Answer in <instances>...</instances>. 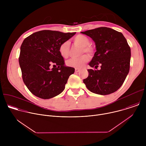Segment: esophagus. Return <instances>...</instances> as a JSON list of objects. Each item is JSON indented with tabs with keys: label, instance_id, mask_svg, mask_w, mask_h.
<instances>
[{
	"label": "esophagus",
	"instance_id": "1",
	"mask_svg": "<svg viewBox=\"0 0 146 146\" xmlns=\"http://www.w3.org/2000/svg\"><path fill=\"white\" fill-rule=\"evenodd\" d=\"M80 70L79 69H77V68H76L75 69V72H78Z\"/></svg>",
	"mask_w": 146,
	"mask_h": 146
}]
</instances>
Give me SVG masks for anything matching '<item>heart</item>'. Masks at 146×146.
I'll use <instances>...</instances> for the list:
<instances>
[{
    "label": "heart",
    "mask_w": 146,
    "mask_h": 146,
    "mask_svg": "<svg viewBox=\"0 0 146 146\" xmlns=\"http://www.w3.org/2000/svg\"><path fill=\"white\" fill-rule=\"evenodd\" d=\"M74 43L81 47L80 49V54L87 53L90 56L95 54V49L90 44V38L82 35H78L73 38ZM58 52L60 55L64 58H67L70 53V43L69 41H66L61 43L58 48ZM87 54H83L79 57L73 58L68 60L66 64L68 66L81 69L89 60V56Z\"/></svg>",
    "instance_id": "1"
}]
</instances>
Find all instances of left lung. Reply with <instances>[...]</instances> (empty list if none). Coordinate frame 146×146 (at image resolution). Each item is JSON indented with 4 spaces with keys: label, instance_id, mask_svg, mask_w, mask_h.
Listing matches in <instances>:
<instances>
[{
    "label": "left lung",
    "instance_id": "obj_1",
    "mask_svg": "<svg viewBox=\"0 0 146 146\" xmlns=\"http://www.w3.org/2000/svg\"><path fill=\"white\" fill-rule=\"evenodd\" d=\"M92 38L96 51L90 66L100 70L88 69L83 82L91 92L102 95L117 91L123 84L130 68L131 48L122 33L107 27L82 32Z\"/></svg>",
    "mask_w": 146,
    "mask_h": 146
}]
</instances>
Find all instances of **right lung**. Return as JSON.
I'll use <instances>...</instances> for the list:
<instances>
[{
	"instance_id": "right-lung-1",
	"label": "right lung",
	"mask_w": 146,
	"mask_h": 146,
	"mask_svg": "<svg viewBox=\"0 0 146 146\" xmlns=\"http://www.w3.org/2000/svg\"><path fill=\"white\" fill-rule=\"evenodd\" d=\"M75 34L43 30L24 39L21 46L19 64L23 81L32 94L47 99L64 90L74 68L64 65L65 60L58 48Z\"/></svg>"
}]
</instances>
